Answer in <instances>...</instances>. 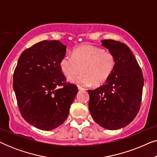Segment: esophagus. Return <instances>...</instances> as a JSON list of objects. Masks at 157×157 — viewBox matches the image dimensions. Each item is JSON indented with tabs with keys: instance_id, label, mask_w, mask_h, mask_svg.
Masks as SVG:
<instances>
[{
	"instance_id": "esophagus-1",
	"label": "esophagus",
	"mask_w": 157,
	"mask_h": 157,
	"mask_svg": "<svg viewBox=\"0 0 157 157\" xmlns=\"http://www.w3.org/2000/svg\"><path fill=\"white\" fill-rule=\"evenodd\" d=\"M78 90H81V91H82V90H85L84 88H83L82 86H78Z\"/></svg>"
}]
</instances>
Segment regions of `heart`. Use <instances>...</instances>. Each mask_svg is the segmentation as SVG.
<instances>
[{
    "label": "heart",
    "instance_id": "b5f03b06",
    "mask_svg": "<svg viewBox=\"0 0 157 157\" xmlns=\"http://www.w3.org/2000/svg\"><path fill=\"white\" fill-rule=\"evenodd\" d=\"M115 65L116 58L112 53L91 45H83L75 48L72 56H64L60 61V68L63 75L70 77L68 80L71 82L81 86L104 84L112 74ZM81 67L82 73L72 77Z\"/></svg>",
    "mask_w": 157,
    "mask_h": 157
}]
</instances>
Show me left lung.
<instances>
[{"mask_svg":"<svg viewBox=\"0 0 157 157\" xmlns=\"http://www.w3.org/2000/svg\"><path fill=\"white\" fill-rule=\"evenodd\" d=\"M101 45L116 58L113 71L104 85L89 90V108L94 121L109 130L129 124L141 106L144 77L134 53L126 44L103 40Z\"/></svg>","mask_w":157,"mask_h":157,"instance_id":"1","label":"left lung"}]
</instances>
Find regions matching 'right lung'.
<instances>
[{
    "instance_id": "add662e5",
    "label": "right lung",
    "mask_w": 157,
    "mask_h": 157,
    "mask_svg": "<svg viewBox=\"0 0 157 157\" xmlns=\"http://www.w3.org/2000/svg\"><path fill=\"white\" fill-rule=\"evenodd\" d=\"M66 46L43 40L23 51L13 74V86L23 119L41 130L54 129L67 119L78 90L66 82L60 61Z\"/></svg>"
}]
</instances>
